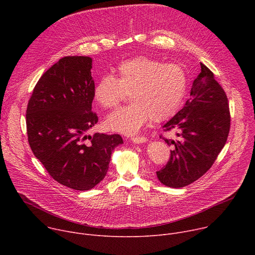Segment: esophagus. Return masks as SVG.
<instances>
[{
	"mask_svg": "<svg viewBox=\"0 0 255 255\" xmlns=\"http://www.w3.org/2000/svg\"><path fill=\"white\" fill-rule=\"evenodd\" d=\"M131 141L133 143H136V144H142V143H145L147 141V138L144 137V136H139V137H132L131 138Z\"/></svg>",
	"mask_w": 255,
	"mask_h": 255,
	"instance_id": "obj_1",
	"label": "esophagus"
}]
</instances>
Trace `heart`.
I'll list each match as a JSON object with an SVG mask.
<instances>
[{"instance_id":"b5f03b06","label":"heart","mask_w":255,"mask_h":255,"mask_svg":"<svg viewBox=\"0 0 255 255\" xmlns=\"http://www.w3.org/2000/svg\"><path fill=\"white\" fill-rule=\"evenodd\" d=\"M187 76L175 63L138 56L120 62L116 77H102L94 89L96 103L110 109L129 93V106L117 109L105 119L106 129L134 135L151 118L154 122L172 117L183 103Z\"/></svg>"}]
</instances>
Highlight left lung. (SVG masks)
<instances>
[{
	"label": "left lung",
	"instance_id": "1",
	"mask_svg": "<svg viewBox=\"0 0 255 255\" xmlns=\"http://www.w3.org/2000/svg\"><path fill=\"white\" fill-rule=\"evenodd\" d=\"M175 130L177 140L163 138L173 145L166 165L156 171L158 180L169 188H183L205 174L224 147L230 130L227 96L213 72L201 63L191 98L163 126Z\"/></svg>",
	"mask_w": 255,
	"mask_h": 255
}]
</instances>
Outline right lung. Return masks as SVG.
<instances>
[{
	"label": "right lung",
	"mask_w": 255,
	"mask_h": 255,
	"mask_svg": "<svg viewBox=\"0 0 255 255\" xmlns=\"http://www.w3.org/2000/svg\"><path fill=\"white\" fill-rule=\"evenodd\" d=\"M92 62L89 56L59 59L36 84L26 111L34 155L53 179L77 191L104 179L113 150L123 143L119 134H87L98 122Z\"/></svg>",
	"instance_id": "1"
}]
</instances>
